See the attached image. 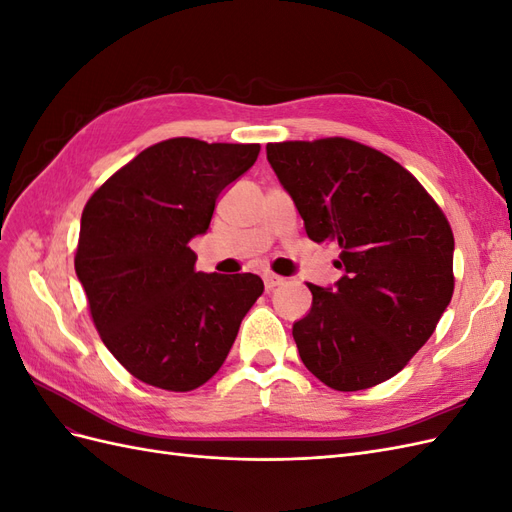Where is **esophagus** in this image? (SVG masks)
Segmentation results:
<instances>
[{"label":"esophagus","instance_id":"obj_1","mask_svg":"<svg viewBox=\"0 0 512 512\" xmlns=\"http://www.w3.org/2000/svg\"><path fill=\"white\" fill-rule=\"evenodd\" d=\"M262 280H265V286H267V290H273V288H277V286H282L286 280L284 277H280V275H275V273H265L262 275Z\"/></svg>","mask_w":512,"mask_h":512}]
</instances>
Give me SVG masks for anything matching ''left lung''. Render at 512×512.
I'll return each mask as SVG.
<instances>
[{"label": "left lung", "instance_id": "left-lung-1", "mask_svg": "<svg viewBox=\"0 0 512 512\" xmlns=\"http://www.w3.org/2000/svg\"><path fill=\"white\" fill-rule=\"evenodd\" d=\"M267 160L307 237L339 245L335 286L312 290L292 324L303 365L335 391L393 378L451 303L455 239L408 170L348 138L269 143Z\"/></svg>", "mask_w": 512, "mask_h": 512}]
</instances>
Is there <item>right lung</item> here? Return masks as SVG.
I'll return each instance as SVG.
<instances>
[{
    "label": "right lung",
    "mask_w": 512,
    "mask_h": 512,
    "mask_svg": "<svg viewBox=\"0 0 512 512\" xmlns=\"http://www.w3.org/2000/svg\"><path fill=\"white\" fill-rule=\"evenodd\" d=\"M260 145L170 138L119 168L87 200L74 269L104 346L166 391L215 376L265 290L254 273L196 271L190 241L215 200L250 170Z\"/></svg>",
    "instance_id": "obj_1"
}]
</instances>
